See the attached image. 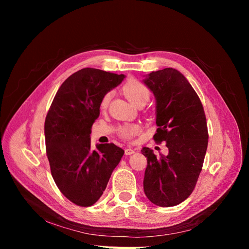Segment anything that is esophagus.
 <instances>
[{"mask_svg": "<svg viewBox=\"0 0 249 249\" xmlns=\"http://www.w3.org/2000/svg\"><path fill=\"white\" fill-rule=\"evenodd\" d=\"M134 153H135V149H133L132 147H126L125 150H124V154H125L126 156H130V155H132V154H134Z\"/></svg>", "mask_w": 249, "mask_h": 249, "instance_id": "obj_1", "label": "esophagus"}]
</instances>
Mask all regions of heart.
Instances as JSON below:
<instances>
[{
    "mask_svg": "<svg viewBox=\"0 0 249 249\" xmlns=\"http://www.w3.org/2000/svg\"><path fill=\"white\" fill-rule=\"evenodd\" d=\"M123 92L124 96L129 100L135 106H139V105H145V103L149 100L150 91L149 89L143 84V83L137 80H129L125 82V84L123 86ZM110 101V93L105 94L101 102L102 108H107ZM139 132V126L137 124H127L120 127V135L123 137L130 139L135 136Z\"/></svg>",
    "mask_w": 249,
    "mask_h": 249,
    "instance_id": "heart-1",
    "label": "heart"
}]
</instances>
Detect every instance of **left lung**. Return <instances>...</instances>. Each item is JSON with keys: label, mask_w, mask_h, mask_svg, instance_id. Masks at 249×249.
Masks as SVG:
<instances>
[{"label": "left lung", "mask_w": 249, "mask_h": 249, "mask_svg": "<svg viewBox=\"0 0 249 249\" xmlns=\"http://www.w3.org/2000/svg\"><path fill=\"white\" fill-rule=\"evenodd\" d=\"M143 83L156 99L159 127L154 140L166 142L169 152L157 157L142 148L147 158L143 189L155 205L173 207L189 197L202 168L209 139L205 111L190 83L175 69L150 72Z\"/></svg>", "instance_id": "8db88e82"}]
</instances>
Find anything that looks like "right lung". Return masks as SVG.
I'll return each instance as SVG.
<instances>
[{"instance_id": "1", "label": "right lung", "mask_w": 249, "mask_h": 249, "mask_svg": "<svg viewBox=\"0 0 249 249\" xmlns=\"http://www.w3.org/2000/svg\"><path fill=\"white\" fill-rule=\"evenodd\" d=\"M124 78L90 67L78 71L60 86L47 114L44 137L52 177L77 206L90 207L100 199L124 154L113 143L90 147L103 96Z\"/></svg>"}]
</instances>
